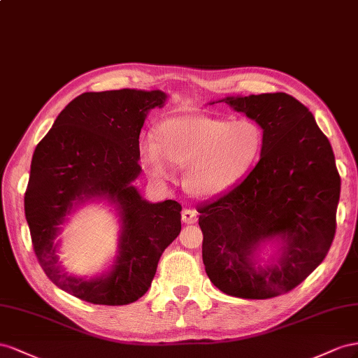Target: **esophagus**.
<instances>
[{
  "mask_svg": "<svg viewBox=\"0 0 358 358\" xmlns=\"http://www.w3.org/2000/svg\"><path fill=\"white\" fill-rule=\"evenodd\" d=\"M181 219H182V222L187 223V224L195 223L196 222V213L190 210V208H185L181 213Z\"/></svg>",
  "mask_w": 358,
  "mask_h": 358,
  "instance_id": "obj_1",
  "label": "esophagus"
}]
</instances>
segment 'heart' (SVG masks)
I'll use <instances>...</instances> for the list:
<instances>
[{
	"label": "heart",
	"mask_w": 358,
	"mask_h": 358,
	"mask_svg": "<svg viewBox=\"0 0 358 358\" xmlns=\"http://www.w3.org/2000/svg\"><path fill=\"white\" fill-rule=\"evenodd\" d=\"M156 141L139 142V162L156 181H171L186 168L185 186L198 198L229 189L258 159L262 131L250 120L227 121L208 115H178L160 121Z\"/></svg>",
	"instance_id": "heart-1"
}]
</instances>
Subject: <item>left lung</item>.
I'll use <instances>...</instances> for the list:
<instances>
[{
	"instance_id": "1",
	"label": "left lung",
	"mask_w": 358,
	"mask_h": 358,
	"mask_svg": "<svg viewBox=\"0 0 358 358\" xmlns=\"http://www.w3.org/2000/svg\"><path fill=\"white\" fill-rule=\"evenodd\" d=\"M262 129L261 159L238 185L202 203V261L210 280L232 297L287 294L324 261L336 234L341 176L330 141L312 112L287 93L227 97ZM274 236L282 253L255 268L259 244Z\"/></svg>"
}]
</instances>
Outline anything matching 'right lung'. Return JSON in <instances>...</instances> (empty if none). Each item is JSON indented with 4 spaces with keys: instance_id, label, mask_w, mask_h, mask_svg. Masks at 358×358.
<instances>
[{
    "instance_id": "add662e5",
    "label": "right lung",
    "mask_w": 358,
    "mask_h": 358,
    "mask_svg": "<svg viewBox=\"0 0 358 358\" xmlns=\"http://www.w3.org/2000/svg\"><path fill=\"white\" fill-rule=\"evenodd\" d=\"M165 100L159 90L84 93L59 112L34 150L24 198L33 249L48 278L80 300L122 306L141 299L163 250L181 231L177 201L151 203L131 185L142 171L141 129L148 110ZM91 197L115 201L123 224L115 267L100 278L83 280L60 267L55 238L65 214Z\"/></svg>"
}]
</instances>
